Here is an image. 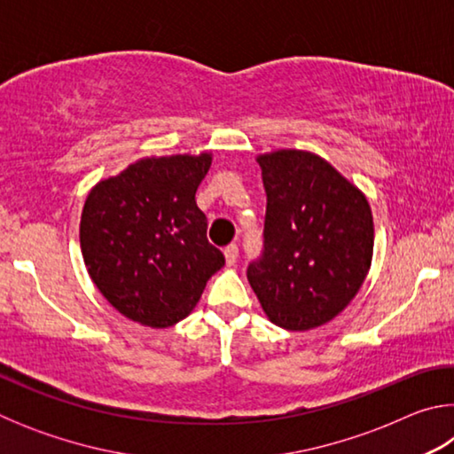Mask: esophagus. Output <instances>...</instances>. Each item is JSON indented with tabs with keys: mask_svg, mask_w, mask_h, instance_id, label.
<instances>
[{
	"mask_svg": "<svg viewBox=\"0 0 454 454\" xmlns=\"http://www.w3.org/2000/svg\"><path fill=\"white\" fill-rule=\"evenodd\" d=\"M224 256H226V264L228 266L236 264V260H238V246L236 244H228L226 248H224Z\"/></svg>",
	"mask_w": 454,
	"mask_h": 454,
	"instance_id": "34e87169",
	"label": "esophagus"
}]
</instances>
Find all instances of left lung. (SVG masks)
I'll return each mask as SVG.
<instances>
[{"label": "left lung", "mask_w": 454, "mask_h": 454, "mask_svg": "<svg viewBox=\"0 0 454 454\" xmlns=\"http://www.w3.org/2000/svg\"><path fill=\"white\" fill-rule=\"evenodd\" d=\"M266 192L262 250L246 268L274 325L310 330L347 309L372 258L366 198L309 152L258 158Z\"/></svg>", "instance_id": "8db88e82"}]
</instances>
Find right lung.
Returning a JSON list of instances; mask_svg holds the SVG:
<instances>
[{
	"mask_svg": "<svg viewBox=\"0 0 454 454\" xmlns=\"http://www.w3.org/2000/svg\"><path fill=\"white\" fill-rule=\"evenodd\" d=\"M210 164V153L140 160L90 192L80 222L83 262L106 301L129 320L176 325L224 266L196 204Z\"/></svg>",
	"mask_w": 454,
	"mask_h": 454,
	"instance_id": "1",
	"label": "right lung"
}]
</instances>
